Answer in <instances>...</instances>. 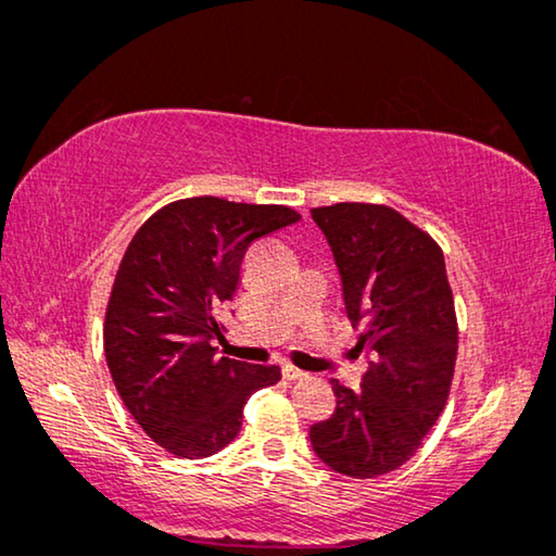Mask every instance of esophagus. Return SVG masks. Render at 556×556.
I'll list each match as a JSON object with an SVG mask.
<instances>
[{
	"label": "esophagus",
	"mask_w": 556,
	"mask_h": 556,
	"mask_svg": "<svg viewBox=\"0 0 556 556\" xmlns=\"http://www.w3.org/2000/svg\"><path fill=\"white\" fill-rule=\"evenodd\" d=\"M285 377L289 382H300V379L306 377V371H302L300 367H294V364H285Z\"/></svg>",
	"instance_id": "esophagus-1"
}]
</instances>
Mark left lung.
Returning a JSON list of instances; mask_svg holds the SVG:
<instances>
[{
  "label": "left lung",
  "instance_id": "left-lung-1",
  "mask_svg": "<svg viewBox=\"0 0 556 556\" xmlns=\"http://www.w3.org/2000/svg\"><path fill=\"white\" fill-rule=\"evenodd\" d=\"M342 279L344 309L362 327L359 389L334 382L337 407L309 427L329 469L387 475L414 457L442 414L457 359V317L444 254L392 206L339 202L312 210Z\"/></svg>",
  "mask_w": 556,
  "mask_h": 556
}]
</instances>
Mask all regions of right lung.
<instances>
[{"mask_svg":"<svg viewBox=\"0 0 556 556\" xmlns=\"http://www.w3.org/2000/svg\"><path fill=\"white\" fill-rule=\"evenodd\" d=\"M300 222L279 204L179 199L152 214L122 256L104 319V357L137 425L181 459L217 454L239 434L277 364L219 357L217 314L235 300L254 239Z\"/></svg>","mask_w":556,"mask_h":556,"instance_id":"obj_1","label":"right lung"}]
</instances>
